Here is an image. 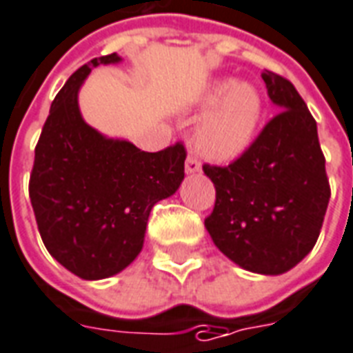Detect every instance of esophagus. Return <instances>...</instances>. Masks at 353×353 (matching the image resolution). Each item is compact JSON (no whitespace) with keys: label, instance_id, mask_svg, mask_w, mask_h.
Masks as SVG:
<instances>
[{"label":"esophagus","instance_id":"esophagus-1","mask_svg":"<svg viewBox=\"0 0 353 353\" xmlns=\"http://www.w3.org/2000/svg\"><path fill=\"white\" fill-rule=\"evenodd\" d=\"M201 171V163H199L195 158H192V156H188V160H186V173L188 174H195Z\"/></svg>","mask_w":353,"mask_h":353}]
</instances>
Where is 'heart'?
<instances>
[{
	"label": "heart",
	"instance_id": "1",
	"mask_svg": "<svg viewBox=\"0 0 353 353\" xmlns=\"http://www.w3.org/2000/svg\"><path fill=\"white\" fill-rule=\"evenodd\" d=\"M208 108L195 128V145L210 160L232 161L253 143L262 119V97L255 85L234 78L217 79L201 94Z\"/></svg>",
	"mask_w": 353,
	"mask_h": 353
}]
</instances>
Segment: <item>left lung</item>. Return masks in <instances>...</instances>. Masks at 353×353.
I'll use <instances>...</instances> for the list:
<instances>
[{"label": "left lung", "mask_w": 353, "mask_h": 353, "mask_svg": "<svg viewBox=\"0 0 353 353\" xmlns=\"http://www.w3.org/2000/svg\"><path fill=\"white\" fill-rule=\"evenodd\" d=\"M262 79L281 113L236 161L203 165L216 186L205 227L234 264L281 275L314 248L331 192L316 121L303 98L279 74L264 70Z\"/></svg>", "instance_id": "8db88e82"}]
</instances>
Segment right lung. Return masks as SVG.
<instances>
[{
  "instance_id": "obj_1",
  "label": "right lung",
  "mask_w": 353,
  "mask_h": 353,
  "mask_svg": "<svg viewBox=\"0 0 353 353\" xmlns=\"http://www.w3.org/2000/svg\"><path fill=\"white\" fill-rule=\"evenodd\" d=\"M121 61L117 54L104 55L68 78L52 102L29 179L48 253L85 281L117 275L136 261L152 206L184 180L182 143L145 152L83 121L78 105L83 81L98 65Z\"/></svg>"
}]
</instances>
